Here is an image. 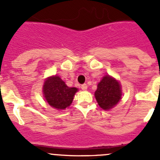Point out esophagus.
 I'll list each match as a JSON object with an SVG mask.
<instances>
[{
	"label": "esophagus",
	"mask_w": 160,
	"mask_h": 160,
	"mask_svg": "<svg viewBox=\"0 0 160 160\" xmlns=\"http://www.w3.org/2000/svg\"><path fill=\"white\" fill-rule=\"evenodd\" d=\"M81 89L83 90H87V89H88V85L87 84L81 85Z\"/></svg>",
	"instance_id": "1"
}]
</instances>
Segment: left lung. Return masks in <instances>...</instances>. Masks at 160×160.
<instances>
[{
	"label": "left lung",
	"instance_id": "8db88e82",
	"mask_svg": "<svg viewBox=\"0 0 160 160\" xmlns=\"http://www.w3.org/2000/svg\"><path fill=\"white\" fill-rule=\"evenodd\" d=\"M94 96L98 105L103 110H111L122 99V91L120 82L110 75L104 76L98 83Z\"/></svg>",
	"mask_w": 160,
	"mask_h": 160
}]
</instances>
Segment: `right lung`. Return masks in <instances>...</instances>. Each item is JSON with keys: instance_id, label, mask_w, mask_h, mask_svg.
<instances>
[{"instance_id": "obj_1", "label": "right lung", "mask_w": 160, "mask_h": 160, "mask_svg": "<svg viewBox=\"0 0 160 160\" xmlns=\"http://www.w3.org/2000/svg\"><path fill=\"white\" fill-rule=\"evenodd\" d=\"M77 88H69L58 75H52L45 80L42 87L43 97L46 102L56 110H65L72 104Z\"/></svg>"}]
</instances>
